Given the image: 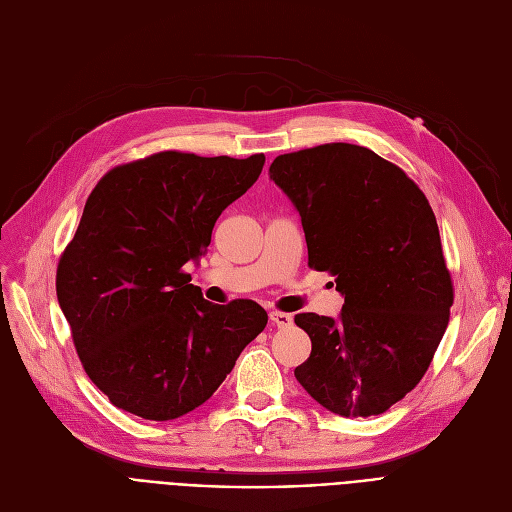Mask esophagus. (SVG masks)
Here are the masks:
<instances>
[{
  "instance_id": "1",
  "label": "esophagus",
  "mask_w": 512,
  "mask_h": 512,
  "mask_svg": "<svg viewBox=\"0 0 512 512\" xmlns=\"http://www.w3.org/2000/svg\"><path fill=\"white\" fill-rule=\"evenodd\" d=\"M270 319L274 321V324L284 330V328H290L292 326V315L290 313H282V311H272L270 313Z\"/></svg>"
}]
</instances>
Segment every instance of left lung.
I'll list each match as a JSON object with an SVG mask.
<instances>
[{
    "instance_id": "1",
    "label": "left lung",
    "mask_w": 512,
    "mask_h": 512,
    "mask_svg": "<svg viewBox=\"0 0 512 512\" xmlns=\"http://www.w3.org/2000/svg\"><path fill=\"white\" fill-rule=\"evenodd\" d=\"M270 178L301 215L309 267L336 276L340 315L299 313L311 338L294 378L340 417H371L411 392L446 332L452 282L419 186L359 145L278 155Z\"/></svg>"
}]
</instances>
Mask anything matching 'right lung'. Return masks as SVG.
Listing matches in <instances>:
<instances>
[{
    "mask_svg": "<svg viewBox=\"0 0 512 512\" xmlns=\"http://www.w3.org/2000/svg\"><path fill=\"white\" fill-rule=\"evenodd\" d=\"M247 159L164 151L107 172L58 265V303L91 382L149 421L195 411L220 388L267 313L213 305L182 272L207 253L222 211L259 178Z\"/></svg>",
    "mask_w": 512,
    "mask_h": 512,
    "instance_id": "obj_1",
    "label": "right lung"
}]
</instances>
